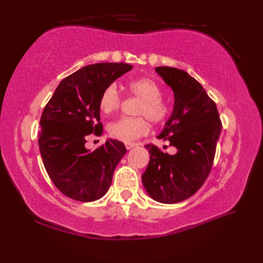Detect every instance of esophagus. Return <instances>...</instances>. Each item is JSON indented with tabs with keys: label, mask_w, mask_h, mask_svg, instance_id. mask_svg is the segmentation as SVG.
I'll return each instance as SVG.
<instances>
[{
	"label": "esophagus",
	"mask_w": 263,
	"mask_h": 263,
	"mask_svg": "<svg viewBox=\"0 0 263 263\" xmlns=\"http://www.w3.org/2000/svg\"><path fill=\"white\" fill-rule=\"evenodd\" d=\"M137 146V144H135V142H126L125 144V147H126V149H132V148H134V147H136Z\"/></svg>",
	"instance_id": "obj_1"
}]
</instances>
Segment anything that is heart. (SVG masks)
<instances>
[{
    "mask_svg": "<svg viewBox=\"0 0 263 263\" xmlns=\"http://www.w3.org/2000/svg\"><path fill=\"white\" fill-rule=\"evenodd\" d=\"M126 89L140 100L136 109L137 115L146 116L151 123L160 124L169 117L171 108L162 97V89L153 78H138L126 83ZM121 105L119 95L115 84L105 87L100 97L99 106L104 115L115 113ZM109 136L124 142H132L145 136L149 126L145 117H122L110 123L107 127Z\"/></svg>",
    "mask_w": 263,
    "mask_h": 263,
    "instance_id": "heart-1",
    "label": "heart"
}]
</instances>
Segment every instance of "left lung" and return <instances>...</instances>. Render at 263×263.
I'll list each match as a JSON object with an SVG mask.
<instances>
[{"label":"left lung","mask_w":263,"mask_h":263,"mask_svg":"<svg viewBox=\"0 0 263 263\" xmlns=\"http://www.w3.org/2000/svg\"><path fill=\"white\" fill-rule=\"evenodd\" d=\"M155 70L174 94L173 110L157 138L168 140L177 153L146 145L150 159L141 180L151 198L174 204L196 193L209 177L221 123L216 104L193 77L171 67Z\"/></svg>","instance_id":"1"}]
</instances>
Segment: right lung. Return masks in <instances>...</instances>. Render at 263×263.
<instances>
[{
    "label": "right lung",
    "mask_w": 263,
    "mask_h": 263,
    "mask_svg": "<svg viewBox=\"0 0 263 263\" xmlns=\"http://www.w3.org/2000/svg\"><path fill=\"white\" fill-rule=\"evenodd\" d=\"M127 63L85 66L65 78L44 108L38 135L39 151L49 178L62 194L80 202L103 197L126 154L123 142L107 139L91 151L86 136L102 135L100 97L105 87L132 70Z\"/></svg>",
    "instance_id": "add662e5"
}]
</instances>
